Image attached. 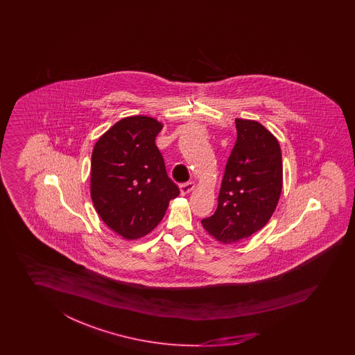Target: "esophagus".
I'll list each match as a JSON object with an SVG mask.
<instances>
[{"label": "esophagus", "instance_id": "obj_1", "mask_svg": "<svg viewBox=\"0 0 355 355\" xmlns=\"http://www.w3.org/2000/svg\"><path fill=\"white\" fill-rule=\"evenodd\" d=\"M196 188V184L193 181H188V182H184L180 185V193L182 196L190 193L193 189Z\"/></svg>", "mask_w": 355, "mask_h": 355}]
</instances>
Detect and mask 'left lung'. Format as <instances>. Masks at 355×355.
<instances>
[{
  "label": "left lung",
  "instance_id": "obj_1",
  "mask_svg": "<svg viewBox=\"0 0 355 355\" xmlns=\"http://www.w3.org/2000/svg\"><path fill=\"white\" fill-rule=\"evenodd\" d=\"M237 139L227 159L214 214L202 219L217 241L248 239L268 223L283 185L279 142L260 123L236 119Z\"/></svg>",
  "mask_w": 355,
  "mask_h": 355
}]
</instances>
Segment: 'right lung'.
Instances as JSON below:
<instances>
[{"mask_svg":"<svg viewBox=\"0 0 355 355\" xmlns=\"http://www.w3.org/2000/svg\"><path fill=\"white\" fill-rule=\"evenodd\" d=\"M162 123L123 118L98 138L91 156V199L100 218L127 240L150 234L180 194L155 139Z\"/></svg>","mask_w":355,"mask_h":355,"instance_id":"add662e5","label":"right lung"}]
</instances>
